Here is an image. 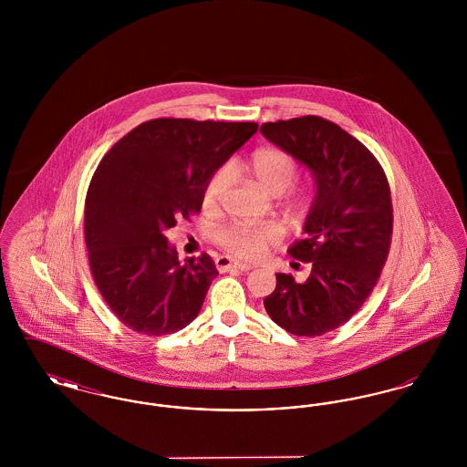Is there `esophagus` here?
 <instances>
[{
    "label": "esophagus",
    "instance_id": "esophagus-1",
    "mask_svg": "<svg viewBox=\"0 0 467 467\" xmlns=\"http://www.w3.org/2000/svg\"><path fill=\"white\" fill-rule=\"evenodd\" d=\"M215 266L219 271H229V269H238V271H248V269H252L250 265H242V263H236V261H233L231 257H219L217 261H215Z\"/></svg>",
    "mask_w": 467,
    "mask_h": 467
}]
</instances>
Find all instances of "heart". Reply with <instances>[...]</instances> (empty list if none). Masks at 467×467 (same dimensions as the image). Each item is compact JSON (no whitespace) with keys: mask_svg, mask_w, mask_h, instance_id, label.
<instances>
[{"mask_svg":"<svg viewBox=\"0 0 467 467\" xmlns=\"http://www.w3.org/2000/svg\"><path fill=\"white\" fill-rule=\"evenodd\" d=\"M248 170L254 178L271 194H282L294 183L299 173L296 157L276 147H265L255 150L248 159ZM229 168L217 170L208 180L202 191L204 208H215L229 183ZM303 202L301 194L292 196V204ZM278 231L271 223H231L217 234V242L227 254L238 259H257L267 246L276 244Z\"/></svg>","mask_w":467,"mask_h":467,"instance_id":"b5f03b06","label":"heart"}]
</instances>
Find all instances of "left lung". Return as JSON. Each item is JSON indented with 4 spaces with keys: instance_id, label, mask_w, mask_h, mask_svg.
Segmentation results:
<instances>
[{
    "instance_id": "8db88e82",
    "label": "left lung",
    "mask_w": 467,
    "mask_h": 467,
    "mask_svg": "<svg viewBox=\"0 0 467 467\" xmlns=\"http://www.w3.org/2000/svg\"><path fill=\"white\" fill-rule=\"evenodd\" d=\"M261 133L315 180L306 236L289 248L294 259L310 263V276L299 284L276 273L265 308L287 333H329L360 310L387 261L394 221L389 182L358 140L322 117L266 122Z\"/></svg>"
}]
</instances>
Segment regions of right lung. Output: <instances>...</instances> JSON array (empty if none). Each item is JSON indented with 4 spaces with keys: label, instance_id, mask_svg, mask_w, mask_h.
I'll return each instance as SVG.
<instances>
[{
    "label": "right lung",
    "instance_id": "right-lung-1",
    "mask_svg": "<svg viewBox=\"0 0 467 467\" xmlns=\"http://www.w3.org/2000/svg\"><path fill=\"white\" fill-rule=\"evenodd\" d=\"M257 128L154 119L101 159L86 198V244L96 287L130 329L173 334L198 317L219 271L208 254L180 265L166 231L200 212L208 180Z\"/></svg>",
    "mask_w": 467,
    "mask_h": 467
}]
</instances>
